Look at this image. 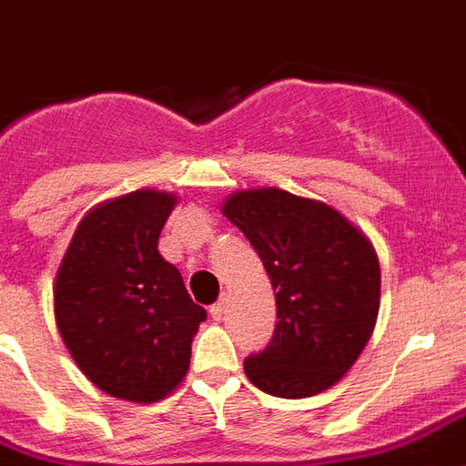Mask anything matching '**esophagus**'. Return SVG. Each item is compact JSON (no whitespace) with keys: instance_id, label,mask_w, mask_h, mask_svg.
<instances>
[{"instance_id":"obj_1","label":"esophagus","mask_w":466,"mask_h":466,"mask_svg":"<svg viewBox=\"0 0 466 466\" xmlns=\"http://www.w3.org/2000/svg\"><path fill=\"white\" fill-rule=\"evenodd\" d=\"M211 317L216 321H220V319H223V317H226V302H223V299L213 304V307H211Z\"/></svg>"}]
</instances>
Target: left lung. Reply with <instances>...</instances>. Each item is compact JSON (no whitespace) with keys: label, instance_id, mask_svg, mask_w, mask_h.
Segmentation results:
<instances>
[{"label":"left lung","instance_id":"8db88e82","mask_svg":"<svg viewBox=\"0 0 466 466\" xmlns=\"http://www.w3.org/2000/svg\"><path fill=\"white\" fill-rule=\"evenodd\" d=\"M223 216L243 230L275 289L270 344L246 359L253 386L309 398L337 383L369 344L380 307L379 255L331 206L282 188L228 196Z\"/></svg>","mask_w":466,"mask_h":466}]
</instances>
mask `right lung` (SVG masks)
I'll list each match as a JSON object with an SVG mask.
<instances>
[{"mask_svg":"<svg viewBox=\"0 0 466 466\" xmlns=\"http://www.w3.org/2000/svg\"><path fill=\"white\" fill-rule=\"evenodd\" d=\"M177 196L132 191L80 220L56 272L54 312L66 349L100 390L154 403L179 386L206 309L159 255Z\"/></svg>","mask_w":466,"mask_h":466,"instance_id":"add662e5","label":"right lung"}]
</instances>
